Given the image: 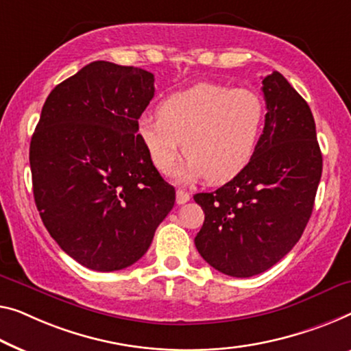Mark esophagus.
Returning <instances> with one entry per match:
<instances>
[{
    "mask_svg": "<svg viewBox=\"0 0 351 351\" xmlns=\"http://www.w3.org/2000/svg\"><path fill=\"white\" fill-rule=\"evenodd\" d=\"M189 200H191L189 193L181 191V189L176 191V203H178V205H184V203H187Z\"/></svg>",
    "mask_w": 351,
    "mask_h": 351,
    "instance_id": "1",
    "label": "esophagus"
}]
</instances>
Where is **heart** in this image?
Returning a JSON list of instances; mask_svg holds the SVG:
<instances>
[{"label":"heart","instance_id":"obj_1","mask_svg":"<svg viewBox=\"0 0 351 351\" xmlns=\"http://www.w3.org/2000/svg\"><path fill=\"white\" fill-rule=\"evenodd\" d=\"M266 106L258 93L221 83H197L167 96L158 117L143 114L137 135L160 173L173 169L182 146L187 158L175 178L227 182L254 159L263 134Z\"/></svg>","mask_w":351,"mask_h":351}]
</instances>
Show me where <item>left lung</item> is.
Here are the masks:
<instances>
[{
  "instance_id": "left-lung-1",
  "label": "left lung",
  "mask_w": 351,
  "mask_h": 351,
  "mask_svg": "<svg viewBox=\"0 0 351 351\" xmlns=\"http://www.w3.org/2000/svg\"><path fill=\"white\" fill-rule=\"evenodd\" d=\"M261 83L266 119L254 159L217 191L193 195L205 213L198 254L233 277L263 273L300 241L323 169L307 102L279 72Z\"/></svg>"
}]
</instances>
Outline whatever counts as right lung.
Listing matches in <instances>:
<instances>
[{
    "label": "right lung",
    "mask_w": 351,
    "mask_h": 351,
    "mask_svg": "<svg viewBox=\"0 0 351 351\" xmlns=\"http://www.w3.org/2000/svg\"><path fill=\"white\" fill-rule=\"evenodd\" d=\"M154 75L94 61L47 97L29 145L34 202L60 247L94 271L145 255L175 205L137 135Z\"/></svg>",
    "instance_id": "right-lung-1"
}]
</instances>
